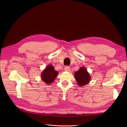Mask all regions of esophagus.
<instances>
[{
    "label": "esophagus",
    "mask_w": 127,
    "mask_h": 127,
    "mask_svg": "<svg viewBox=\"0 0 127 127\" xmlns=\"http://www.w3.org/2000/svg\"><path fill=\"white\" fill-rule=\"evenodd\" d=\"M64 69L66 71H69L70 70V67L69 66H66L64 68Z\"/></svg>",
    "instance_id": "obj_1"
}]
</instances>
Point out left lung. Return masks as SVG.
Segmentation results:
<instances>
[{
	"label": "left lung",
	"instance_id": "obj_1",
	"mask_svg": "<svg viewBox=\"0 0 127 127\" xmlns=\"http://www.w3.org/2000/svg\"><path fill=\"white\" fill-rule=\"evenodd\" d=\"M75 78L79 86L86 85L90 80V76L85 67H81L75 72Z\"/></svg>",
	"mask_w": 127,
	"mask_h": 127
}]
</instances>
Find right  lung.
Instances as JSON below:
<instances>
[{
	"label": "right lung",
	"instance_id": "right-lung-1",
	"mask_svg": "<svg viewBox=\"0 0 127 127\" xmlns=\"http://www.w3.org/2000/svg\"><path fill=\"white\" fill-rule=\"evenodd\" d=\"M58 72L54 69L53 66L48 65L43 71L41 74L42 79L46 84H50L55 80Z\"/></svg>",
	"mask_w": 127,
	"mask_h": 127
}]
</instances>
